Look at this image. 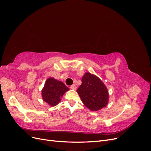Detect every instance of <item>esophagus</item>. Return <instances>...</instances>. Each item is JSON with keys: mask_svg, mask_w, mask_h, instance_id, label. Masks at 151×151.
<instances>
[{"mask_svg": "<svg viewBox=\"0 0 151 151\" xmlns=\"http://www.w3.org/2000/svg\"><path fill=\"white\" fill-rule=\"evenodd\" d=\"M70 88L73 89V90H76V86L74 84H72V86H70Z\"/></svg>", "mask_w": 151, "mask_h": 151, "instance_id": "1", "label": "esophagus"}]
</instances>
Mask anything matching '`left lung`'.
I'll return each instance as SVG.
<instances>
[{
	"mask_svg": "<svg viewBox=\"0 0 151 151\" xmlns=\"http://www.w3.org/2000/svg\"><path fill=\"white\" fill-rule=\"evenodd\" d=\"M82 101L91 111L105 107L108 101V92L98 77L87 72L82 78V84L77 90Z\"/></svg>",
	"mask_w": 151,
	"mask_h": 151,
	"instance_id": "1",
	"label": "left lung"
}]
</instances>
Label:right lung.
Wrapping results in <instances>:
<instances>
[{"label":"right lung","instance_id":"1","mask_svg":"<svg viewBox=\"0 0 151 151\" xmlns=\"http://www.w3.org/2000/svg\"><path fill=\"white\" fill-rule=\"evenodd\" d=\"M69 89L62 82L50 77L45 82L42 90L43 99L51 106H54L60 102V98Z\"/></svg>","mask_w":151,"mask_h":151}]
</instances>
